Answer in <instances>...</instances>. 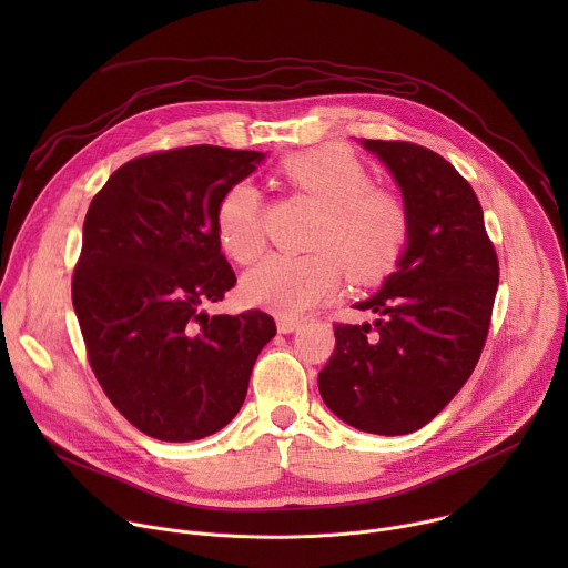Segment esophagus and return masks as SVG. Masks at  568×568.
<instances>
[{"instance_id":"obj_1","label":"esophagus","mask_w":568,"mask_h":568,"mask_svg":"<svg viewBox=\"0 0 568 568\" xmlns=\"http://www.w3.org/2000/svg\"><path fill=\"white\" fill-rule=\"evenodd\" d=\"M276 326H278V333L290 335V333H294V331L301 326V321H298V318H292V316H278V318H276Z\"/></svg>"}]
</instances>
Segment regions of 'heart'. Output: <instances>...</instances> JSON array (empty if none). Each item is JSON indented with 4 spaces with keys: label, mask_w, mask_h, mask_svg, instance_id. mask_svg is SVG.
<instances>
[{
    "label": "heart",
    "mask_w": 568,
    "mask_h": 568,
    "mask_svg": "<svg viewBox=\"0 0 568 568\" xmlns=\"http://www.w3.org/2000/svg\"><path fill=\"white\" fill-rule=\"evenodd\" d=\"M285 182L321 206L310 233V254H272L247 278L250 301L281 316H298L328 298L342 272L353 283H375L399 261L409 240V211L388 189L375 186L364 161L344 145H321L287 156ZM222 250L252 265L265 250L261 193L233 184L215 211Z\"/></svg>",
    "instance_id": "obj_1"
}]
</instances>
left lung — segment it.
Wrapping results in <instances>:
<instances>
[{"instance_id":"8db88e82","label":"left lung","mask_w":568,"mask_h":568,"mask_svg":"<svg viewBox=\"0 0 568 568\" xmlns=\"http://www.w3.org/2000/svg\"><path fill=\"white\" fill-rule=\"evenodd\" d=\"M388 166L409 211V245L384 287L357 310L377 321L335 323V353L318 373L328 409L377 436L434 420L471 375L490 333L499 258L469 182L412 141L364 139Z\"/></svg>"}]
</instances>
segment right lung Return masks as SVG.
I'll list each match as a JSON object with an SVG mask.
<instances>
[{
  "instance_id": "obj_1",
  "label": "right lung",
  "mask_w": 568,
  "mask_h": 568,
  "mask_svg": "<svg viewBox=\"0 0 568 568\" xmlns=\"http://www.w3.org/2000/svg\"><path fill=\"white\" fill-rule=\"evenodd\" d=\"M263 156L220 145L148 152L116 169L88 209L73 310L101 388L150 438L189 443L229 425L276 335L263 310H202L235 285L217 204Z\"/></svg>"
}]
</instances>
